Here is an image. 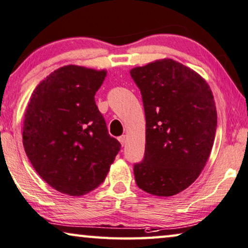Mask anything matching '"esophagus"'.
Returning <instances> with one entry per match:
<instances>
[{
  "instance_id": "34e87169",
  "label": "esophagus",
  "mask_w": 248,
  "mask_h": 248,
  "mask_svg": "<svg viewBox=\"0 0 248 248\" xmlns=\"http://www.w3.org/2000/svg\"><path fill=\"white\" fill-rule=\"evenodd\" d=\"M118 140H119V141H120V143H121V145H124V143H125V140H127V137H125L124 135V136H120L119 137V138H118Z\"/></svg>"
}]
</instances>
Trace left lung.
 Segmentation results:
<instances>
[{"label":"left lung","mask_w":248,"mask_h":248,"mask_svg":"<svg viewBox=\"0 0 248 248\" xmlns=\"http://www.w3.org/2000/svg\"><path fill=\"white\" fill-rule=\"evenodd\" d=\"M146 114V149L134 173L140 189L169 197L204 169L215 140L217 112L204 78L172 59L130 70Z\"/></svg>","instance_id":"1"}]
</instances>
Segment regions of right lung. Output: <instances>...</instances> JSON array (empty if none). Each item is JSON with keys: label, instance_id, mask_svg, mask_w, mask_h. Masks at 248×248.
Listing matches in <instances>:
<instances>
[{"label": "right lung", "instance_id": "right-lung-1", "mask_svg": "<svg viewBox=\"0 0 248 248\" xmlns=\"http://www.w3.org/2000/svg\"><path fill=\"white\" fill-rule=\"evenodd\" d=\"M106 76L80 65L59 68L36 86L25 111V154L44 182L65 195L95 189L120 150L94 100Z\"/></svg>", "mask_w": 248, "mask_h": 248}]
</instances>
